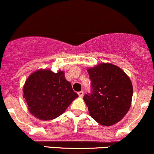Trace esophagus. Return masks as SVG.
Wrapping results in <instances>:
<instances>
[{
	"label": "esophagus",
	"instance_id": "1",
	"mask_svg": "<svg viewBox=\"0 0 154 154\" xmlns=\"http://www.w3.org/2000/svg\"><path fill=\"white\" fill-rule=\"evenodd\" d=\"M83 94H84V92H83V91H80V92H78V95L80 97H82L83 96Z\"/></svg>",
	"mask_w": 154,
	"mask_h": 154
}]
</instances>
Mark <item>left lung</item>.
Returning <instances> with one entry per match:
<instances>
[{
	"instance_id": "1",
	"label": "left lung",
	"mask_w": 154,
	"mask_h": 154,
	"mask_svg": "<svg viewBox=\"0 0 154 154\" xmlns=\"http://www.w3.org/2000/svg\"><path fill=\"white\" fill-rule=\"evenodd\" d=\"M91 93L84 100L90 116L98 123L110 126L123 118L130 108L133 86L130 78L118 66L103 63L88 69Z\"/></svg>"
}]
</instances>
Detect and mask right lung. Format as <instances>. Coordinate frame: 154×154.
<instances>
[{
	"instance_id": "obj_1",
	"label": "right lung",
	"mask_w": 154,
	"mask_h": 154,
	"mask_svg": "<svg viewBox=\"0 0 154 154\" xmlns=\"http://www.w3.org/2000/svg\"><path fill=\"white\" fill-rule=\"evenodd\" d=\"M77 97L60 70L57 73L49 69L38 70L28 77L23 86L28 109L42 120L59 117Z\"/></svg>"
}]
</instances>
